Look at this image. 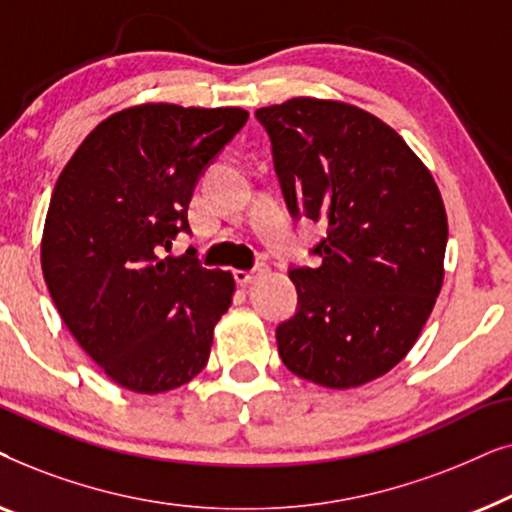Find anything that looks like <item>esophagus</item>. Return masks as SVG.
Wrapping results in <instances>:
<instances>
[{"mask_svg": "<svg viewBox=\"0 0 512 512\" xmlns=\"http://www.w3.org/2000/svg\"><path fill=\"white\" fill-rule=\"evenodd\" d=\"M268 270L270 268L265 263H258L254 270H235V282L240 286H249V284H254L256 279H261Z\"/></svg>", "mask_w": 512, "mask_h": 512, "instance_id": "34e87169", "label": "esophagus"}]
</instances>
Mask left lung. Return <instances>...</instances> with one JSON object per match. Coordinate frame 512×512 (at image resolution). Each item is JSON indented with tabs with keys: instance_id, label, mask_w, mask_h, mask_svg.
Masks as SVG:
<instances>
[{
	"instance_id": "left-lung-1",
	"label": "left lung",
	"mask_w": 512,
	"mask_h": 512,
	"mask_svg": "<svg viewBox=\"0 0 512 512\" xmlns=\"http://www.w3.org/2000/svg\"><path fill=\"white\" fill-rule=\"evenodd\" d=\"M293 216L324 223L319 268H293L300 307L277 328L293 375L354 389L405 359L445 277L447 214L426 167L370 111L293 97L256 111Z\"/></svg>"
}]
</instances>
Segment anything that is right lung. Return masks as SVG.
<instances>
[{
  "instance_id": "1",
  "label": "right lung",
  "mask_w": 512,
  "mask_h": 512,
  "mask_svg": "<svg viewBox=\"0 0 512 512\" xmlns=\"http://www.w3.org/2000/svg\"><path fill=\"white\" fill-rule=\"evenodd\" d=\"M247 118L240 107L137 104L95 125L55 181L46 286L83 352L123 389L163 394L207 366L235 277L163 251L188 230L195 181Z\"/></svg>"
}]
</instances>
